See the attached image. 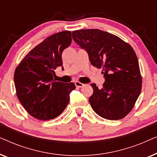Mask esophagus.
Masks as SVG:
<instances>
[{"mask_svg":"<svg viewBox=\"0 0 157 157\" xmlns=\"http://www.w3.org/2000/svg\"><path fill=\"white\" fill-rule=\"evenodd\" d=\"M75 85H76V87H78V88H81L84 86L83 83L79 82V81H76V82H75Z\"/></svg>","mask_w":157,"mask_h":157,"instance_id":"obj_1","label":"esophagus"}]
</instances>
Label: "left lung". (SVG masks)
Segmentation results:
<instances>
[{
	"mask_svg": "<svg viewBox=\"0 0 157 157\" xmlns=\"http://www.w3.org/2000/svg\"><path fill=\"white\" fill-rule=\"evenodd\" d=\"M72 37L87 51L92 66L102 68L103 88L91 84V108L104 119H123L132 111L141 90L142 78L134 49L118 36L99 29L74 31Z\"/></svg>",
	"mask_w": 157,
	"mask_h": 157,
	"instance_id": "8db88e82",
	"label": "left lung"
}]
</instances>
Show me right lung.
Segmentation results:
<instances>
[{
	"mask_svg": "<svg viewBox=\"0 0 157 157\" xmlns=\"http://www.w3.org/2000/svg\"><path fill=\"white\" fill-rule=\"evenodd\" d=\"M71 44L69 31L51 35L32 49L16 68L17 96L27 112L36 119H54L69 103V94L76 86L72 82L56 81L53 76L55 70L63 65L62 53Z\"/></svg>",
	"mask_w": 157,
	"mask_h": 157,
	"instance_id": "add662e5",
	"label": "right lung"
}]
</instances>
